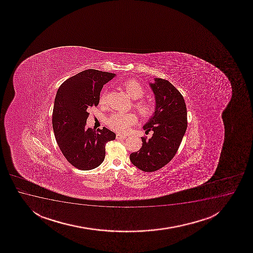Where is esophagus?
<instances>
[{
	"label": "esophagus",
	"mask_w": 253,
	"mask_h": 253,
	"mask_svg": "<svg viewBox=\"0 0 253 253\" xmlns=\"http://www.w3.org/2000/svg\"><path fill=\"white\" fill-rule=\"evenodd\" d=\"M117 140H125L127 136L124 135V134H116Z\"/></svg>",
	"instance_id": "1"
}]
</instances>
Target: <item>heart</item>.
<instances>
[{"label":"heart","mask_w":253,"mask_h":253,"mask_svg":"<svg viewBox=\"0 0 253 253\" xmlns=\"http://www.w3.org/2000/svg\"><path fill=\"white\" fill-rule=\"evenodd\" d=\"M123 88L131 98L137 100L140 99L145 95V89L141 84L135 80H128L123 84ZM107 98V91L104 90L101 93L99 98V103L104 105ZM134 107L137 112L140 113L143 119H150L153 116L155 113V105L152 101L141 99L135 101ZM138 121L136 114L133 113H113L106 120L107 126L113 130L119 133H125L128 130L131 126L135 125Z\"/></svg>","instance_id":"heart-1"}]
</instances>
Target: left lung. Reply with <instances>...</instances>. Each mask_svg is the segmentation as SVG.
<instances>
[{"instance_id": "obj_1", "label": "left lung", "mask_w": 253, "mask_h": 253, "mask_svg": "<svg viewBox=\"0 0 253 253\" xmlns=\"http://www.w3.org/2000/svg\"><path fill=\"white\" fill-rule=\"evenodd\" d=\"M150 85L155 94L156 110L143 128L146 133L153 131V134L148 140L141 137V148L129 156L131 163L144 172H154L169 164L187 128V109L181 93L163 79H155Z\"/></svg>"}]
</instances>
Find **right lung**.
Returning a JSON list of instances; mask_svg holds the SVG:
<instances>
[{"label":"right lung","instance_id":"add662e5","mask_svg":"<svg viewBox=\"0 0 253 253\" xmlns=\"http://www.w3.org/2000/svg\"><path fill=\"white\" fill-rule=\"evenodd\" d=\"M115 76L108 72L87 69L64 81L54 102L52 127L61 152L78 169L90 170L104 161L105 145L116 134L103 127L87 128L88 108L97 106L105 84Z\"/></svg>","mask_w":253,"mask_h":253}]
</instances>
